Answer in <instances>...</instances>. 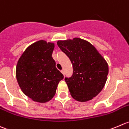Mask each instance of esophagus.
<instances>
[{
	"instance_id": "esophagus-1",
	"label": "esophagus",
	"mask_w": 129,
	"mask_h": 129,
	"mask_svg": "<svg viewBox=\"0 0 129 129\" xmlns=\"http://www.w3.org/2000/svg\"><path fill=\"white\" fill-rule=\"evenodd\" d=\"M61 73L63 74V75H64V71L63 70H62L61 71Z\"/></svg>"
}]
</instances>
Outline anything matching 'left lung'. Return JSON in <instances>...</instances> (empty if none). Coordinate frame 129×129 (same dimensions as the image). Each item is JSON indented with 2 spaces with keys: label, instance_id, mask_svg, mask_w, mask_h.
<instances>
[{
  "label": "left lung",
  "instance_id": "8db88e82",
  "mask_svg": "<svg viewBox=\"0 0 129 129\" xmlns=\"http://www.w3.org/2000/svg\"><path fill=\"white\" fill-rule=\"evenodd\" d=\"M57 44L73 64L72 76L64 79L71 96L81 102L91 100L106 83L107 61L93 44L81 38L58 41Z\"/></svg>",
  "mask_w": 129,
  "mask_h": 129
}]
</instances>
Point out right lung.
Here are the masks:
<instances>
[{"mask_svg": "<svg viewBox=\"0 0 129 129\" xmlns=\"http://www.w3.org/2000/svg\"><path fill=\"white\" fill-rule=\"evenodd\" d=\"M55 44L39 40L30 44L17 61L16 75L22 92L32 100L46 103L54 96L63 75L52 58Z\"/></svg>", "mask_w": 129, "mask_h": 129, "instance_id": "1", "label": "right lung"}]
</instances>
